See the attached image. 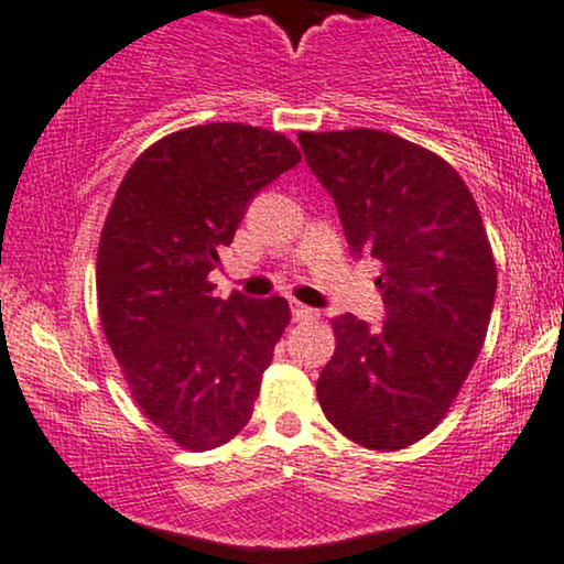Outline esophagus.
<instances>
[{"label": "esophagus", "mask_w": 564, "mask_h": 564, "mask_svg": "<svg viewBox=\"0 0 564 564\" xmlns=\"http://www.w3.org/2000/svg\"><path fill=\"white\" fill-rule=\"evenodd\" d=\"M290 311H293L295 322H314L316 316H319V311L311 308V306H303V303H297V301L290 303Z\"/></svg>", "instance_id": "34e87169"}]
</instances>
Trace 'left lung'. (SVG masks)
<instances>
[{"instance_id":"8db88e82","label":"left lung","mask_w":564,"mask_h":564,"mask_svg":"<svg viewBox=\"0 0 564 564\" xmlns=\"http://www.w3.org/2000/svg\"><path fill=\"white\" fill-rule=\"evenodd\" d=\"M354 258H377L386 319H333L322 412L359 446L406 448L446 416L491 322L496 263L467 184L443 158L375 129L297 134Z\"/></svg>"}]
</instances>
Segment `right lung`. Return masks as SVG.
Segmentation results:
<instances>
[{
	"label": "right lung",
	"mask_w": 564,
	"mask_h": 564,
	"mask_svg": "<svg viewBox=\"0 0 564 564\" xmlns=\"http://www.w3.org/2000/svg\"><path fill=\"white\" fill-rule=\"evenodd\" d=\"M301 161L288 137L205 123L163 137L126 171L97 250L112 356L150 422L189 452L235 438L290 322L280 295H214L218 248L248 205Z\"/></svg>",
	"instance_id": "obj_1"
}]
</instances>
